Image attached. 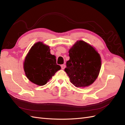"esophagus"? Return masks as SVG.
Returning a JSON list of instances; mask_svg holds the SVG:
<instances>
[{
    "mask_svg": "<svg viewBox=\"0 0 125 125\" xmlns=\"http://www.w3.org/2000/svg\"><path fill=\"white\" fill-rule=\"evenodd\" d=\"M61 67H62V69H64L65 68L66 65H65V64H63V65H61Z\"/></svg>",
    "mask_w": 125,
    "mask_h": 125,
    "instance_id": "obj_1",
    "label": "esophagus"
}]
</instances>
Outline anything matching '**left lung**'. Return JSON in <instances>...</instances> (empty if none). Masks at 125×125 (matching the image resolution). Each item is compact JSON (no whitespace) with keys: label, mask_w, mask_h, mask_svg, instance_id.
Listing matches in <instances>:
<instances>
[{"label":"left lung","mask_w":125,"mask_h":125,"mask_svg":"<svg viewBox=\"0 0 125 125\" xmlns=\"http://www.w3.org/2000/svg\"><path fill=\"white\" fill-rule=\"evenodd\" d=\"M65 71L75 86L85 87L95 81L101 67L100 54L84 41H77L69 51Z\"/></svg>","instance_id":"left-lung-1"}]
</instances>
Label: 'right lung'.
<instances>
[{"instance_id":"add662e5","label":"right lung","mask_w":125,"mask_h":125,"mask_svg":"<svg viewBox=\"0 0 125 125\" xmlns=\"http://www.w3.org/2000/svg\"><path fill=\"white\" fill-rule=\"evenodd\" d=\"M26 77L33 83L44 85L61 67L56 63L55 55L50 52L48 46L43 42L36 43L30 49L23 64Z\"/></svg>"}]
</instances>
